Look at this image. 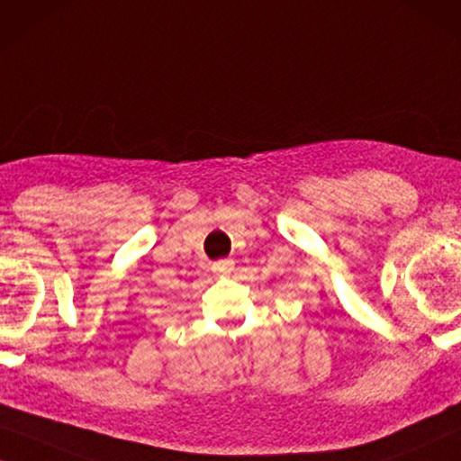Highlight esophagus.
Listing matches in <instances>:
<instances>
[{
  "label": "esophagus",
  "mask_w": 461,
  "mask_h": 461,
  "mask_svg": "<svg viewBox=\"0 0 461 461\" xmlns=\"http://www.w3.org/2000/svg\"><path fill=\"white\" fill-rule=\"evenodd\" d=\"M212 271H215V274L228 276L233 271V261H230V258H221V261L212 263Z\"/></svg>",
  "instance_id": "esophagus-1"
}]
</instances>
